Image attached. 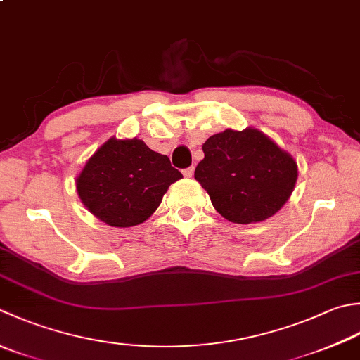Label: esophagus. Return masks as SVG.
I'll list each match as a JSON object with an SVG mask.
<instances>
[{"label":"esophagus","mask_w":360,"mask_h":360,"mask_svg":"<svg viewBox=\"0 0 360 360\" xmlns=\"http://www.w3.org/2000/svg\"><path fill=\"white\" fill-rule=\"evenodd\" d=\"M193 172H195V168H193V167H188V168H186L184 172H182V174H184L186 178H192V176H193Z\"/></svg>","instance_id":"34e87169"}]
</instances>
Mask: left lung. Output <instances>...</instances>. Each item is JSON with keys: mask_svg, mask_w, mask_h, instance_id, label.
<instances>
[{"mask_svg": "<svg viewBox=\"0 0 360 360\" xmlns=\"http://www.w3.org/2000/svg\"><path fill=\"white\" fill-rule=\"evenodd\" d=\"M202 151L195 179L217 212L232 223H259L273 217L297 184V162L259 129L215 134L204 142Z\"/></svg>", "mask_w": 360, "mask_h": 360, "instance_id": "8db88e82", "label": "left lung"}]
</instances>
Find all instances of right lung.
I'll return each instance as SVG.
<instances>
[{
  "label": "right lung",
  "mask_w": 360,
  "mask_h": 360,
  "mask_svg": "<svg viewBox=\"0 0 360 360\" xmlns=\"http://www.w3.org/2000/svg\"><path fill=\"white\" fill-rule=\"evenodd\" d=\"M182 178L164 154L143 140L109 139L76 178V190L91 214L109 226L129 228L148 220L162 196Z\"/></svg>",
  "instance_id": "right-lung-1"
}]
</instances>
